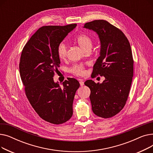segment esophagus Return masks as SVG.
<instances>
[{"label":"esophagus","mask_w":153,"mask_h":153,"mask_svg":"<svg viewBox=\"0 0 153 153\" xmlns=\"http://www.w3.org/2000/svg\"><path fill=\"white\" fill-rule=\"evenodd\" d=\"M79 81H79L80 85H81V86H83L84 84V81H83V80H82V79H80Z\"/></svg>","instance_id":"1"}]
</instances>
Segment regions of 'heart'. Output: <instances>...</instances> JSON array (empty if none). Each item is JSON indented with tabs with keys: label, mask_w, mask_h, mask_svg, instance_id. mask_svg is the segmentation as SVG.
Returning a JSON list of instances; mask_svg holds the SVG:
<instances>
[{
	"label": "heart",
	"mask_w": 153,
	"mask_h": 153,
	"mask_svg": "<svg viewBox=\"0 0 153 153\" xmlns=\"http://www.w3.org/2000/svg\"><path fill=\"white\" fill-rule=\"evenodd\" d=\"M76 41L83 50H85L87 48H91L92 45V39L90 36L87 34H80L76 37ZM68 45L66 42H61L57 47V53L59 58L64 59L68 53ZM71 73L76 76H83L85 74V68L83 64H76L70 69Z\"/></svg>",
	"instance_id": "b5f03b06"
}]
</instances>
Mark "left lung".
Here are the masks:
<instances>
[{"instance_id": "obj_1", "label": "left lung", "mask_w": 153, "mask_h": 153, "mask_svg": "<svg viewBox=\"0 0 153 153\" xmlns=\"http://www.w3.org/2000/svg\"><path fill=\"white\" fill-rule=\"evenodd\" d=\"M84 27L95 31L101 43L100 56L91 77L105 78L102 84L88 80L84 84L91 89L94 113L102 118H110L123 108L130 93L134 64L131 46L123 32L106 20L87 22Z\"/></svg>"}]
</instances>
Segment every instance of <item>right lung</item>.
<instances>
[{"label": "right lung", "mask_w": 153, "mask_h": 153, "mask_svg": "<svg viewBox=\"0 0 153 153\" xmlns=\"http://www.w3.org/2000/svg\"><path fill=\"white\" fill-rule=\"evenodd\" d=\"M76 25L39 28L23 47L20 56V75L28 100L40 117L55 125L71 118L74 95L80 86L74 78L65 80L62 87L53 80L60 64L58 45Z\"/></svg>", "instance_id": "obj_1"}]
</instances>
